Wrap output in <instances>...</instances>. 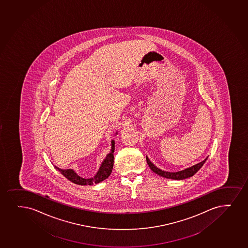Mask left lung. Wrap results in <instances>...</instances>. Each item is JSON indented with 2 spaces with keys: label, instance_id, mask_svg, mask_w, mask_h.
I'll return each instance as SVG.
<instances>
[{
  "label": "left lung",
  "instance_id": "1",
  "mask_svg": "<svg viewBox=\"0 0 248 248\" xmlns=\"http://www.w3.org/2000/svg\"><path fill=\"white\" fill-rule=\"evenodd\" d=\"M207 157H206L203 161H202L201 163H197L193 166L189 167L187 169L181 170L178 172H167V171H163L162 169H158L157 167L155 166L154 163H152L151 161L149 160V157L146 156V160L147 163L149 164V168L151 169L153 172H155L156 174L159 175L161 177L163 178H169V179H175V180H183L185 178H190L192 177L193 175L195 174L196 172H198V170L201 169L202 167L203 166L204 163L207 161Z\"/></svg>",
  "mask_w": 248,
  "mask_h": 248
}]
</instances>
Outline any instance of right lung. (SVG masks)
<instances>
[{
    "mask_svg": "<svg viewBox=\"0 0 248 248\" xmlns=\"http://www.w3.org/2000/svg\"><path fill=\"white\" fill-rule=\"evenodd\" d=\"M118 134V132L115 134ZM114 140L111 141V150L108 155H106L105 159L101 163L99 170L94 177L91 178H84L77 174L73 169H62L58 167L55 166L56 169L58 170L63 176L69 179L70 182L78 185H92L93 184H99L100 182L108 178V176L112 172V169L114 166Z\"/></svg>",
    "mask_w": 248,
    "mask_h": 248,
    "instance_id": "right-lung-1",
    "label": "right lung"
}]
</instances>
